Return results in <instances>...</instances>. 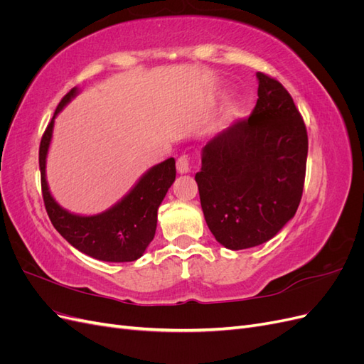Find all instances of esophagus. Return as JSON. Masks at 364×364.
I'll use <instances>...</instances> for the list:
<instances>
[{
    "mask_svg": "<svg viewBox=\"0 0 364 364\" xmlns=\"http://www.w3.org/2000/svg\"><path fill=\"white\" fill-rule=\"evenodd\" d=\"M176 168H178V173H181V174H186V173H190L191 171V165H190V159H188V156H181L179 159H178V162H176Z\"/></svg>",
    "mask_w": 364,
    "mask_h": 364,
    "instance_id": "34e87169",
    "label": "esophagus"
}]
</instances>
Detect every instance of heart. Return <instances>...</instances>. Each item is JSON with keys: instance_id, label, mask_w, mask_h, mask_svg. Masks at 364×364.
Returning <instances> with one entry per match:
<instances>
[{"instance_id": "1", "label": "heart", "mask_w": 364, "mask_h": 364, "mask_svg": "<svg viewBox=\"0 0 364 364\" xmlns=\"http://www.w3.org/2000/svg\"><path fill=\"white\" fill-rule=\"evenodd\" d=\"M240 111V103L238 100H230L228 102L223 115H222V124H220V129H223L225 126H228L229 123H232V121L237 118Z\"/></svg>"}]
</instances>
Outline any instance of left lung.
Listing matches in <instances>:
<instances>
[{"label": "left lung", "mask_w": 364, "mask_h": 364, "mask_svg": "<svg viewBox=\"0 0 364 364\" xmlns=\"http://www.w3.org/2000/svg\"><path fill=\"white\" fill-rule=\"evenodd\" d=\"M258 100L202 149L196 173L206 225L230 250L259 246L294 217L306 167L308 136L287 90L257 73Z\"/></svg>", "instance_id": "left-lung-1"}]
</instances>
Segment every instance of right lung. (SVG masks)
I'll return each mask as SVG.
<instances>
[{"instance_id":"1","label":"right lung","mask_w":364,"mask_h":364,"mask_svg":"<svg viewBox=\"0 0 364 364\" xmlns=\"http://www.w3.org/2000/svg\"><path fill=\"white\" fill-rule=\"evenodd\" d=\"M79 87L62 98L39 147V168L42 196L48 217L58 232L85 255L106 262H129L144 255L156 232L158 209L176 179L174 158L153 165L126 196L106 211L94 215L75 214L54 199L47 182V156L53 139L54 119L73 98Z\"/></svg>"}]
</instances>
